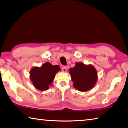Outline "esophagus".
Wrapping results in <instances>:
<instances>
[{"label":"esophagus","instance_id":"obj_1","mask_svg":"<svg viewBox=\"0 0 128 128\" xmlns=\"http://www.w3.org/2000/svg\"><path fill=\"white\" fill-rule=\"evenodd\" d=\"M62 70L64 72H66V66H62Z\"/></svg>","mask_w":128,"mask_h":128}]
</instances>
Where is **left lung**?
<instances>
[{"label":"left lung","mask_w":128,"mask_h":128,"mask_svg":"<svg viewBox=\"0 0 128 128\" xmlns=\"http://www.w3.org/2000/svg\"><path fill=\"white\" fill-rule=\"evenodd\" d=\"M74 86L77 90L86 92L94 86L97 79V72L91 65L77 62L75 66L69 70Z\"/></svg>","instance_id":"8db88e82"}]
</instances>
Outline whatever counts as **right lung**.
Wrapping results in <instances>:
<instances>
[{
  "mask_svg": "<svg viewBox=\"0 0 128 128\" xmlns=\"http://www.w3.org/2000/svg\"><path fill=\"white\" fill-rule=\"evenodd\" d=\"M60 70L58 66H52L50 62L43 64L41 67H34L30 72V78L34 86L40 90L49 88L57 72Z\"/></svg>",
  "mask_w": 128,
  "mask_h": 128,
  "instance_id": "obj_1",
  "label": "right lung"
}]
</instances>
